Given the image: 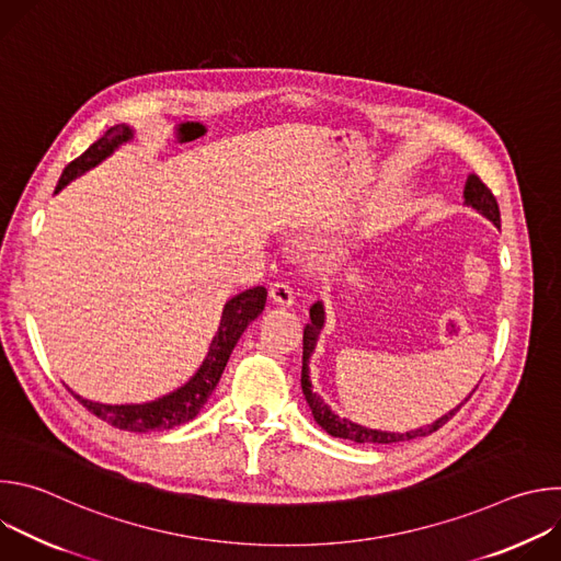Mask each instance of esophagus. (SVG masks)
<instances>
[{
	"label": "esophagus",
	"instance_id": "34e87169",
	"mask_svg": "<svg viewBox=\"0 0 561 561\" xmlns=\"http://www.w3.org/2000/svg\"><path fill=\"white\" fill-rule=\"evenodd\" d=\"M271 299L277 306H293L295 304V293L286 282H275L271 286Z\"/></svg>",
	"mask_w": 561,
	"mask_h": 561
}]
</instances>
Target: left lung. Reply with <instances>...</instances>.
Segmentation results:
<instances>
[{
    "label": "left lung",
    "instance_id": "left-lung-1",
    "mask_svg": "<svg viewBox=\"0 0 561 561\" xmlns=\"http://www.w3.org/2000/svg\"><path fill=\"white\" fill-rule=\"evenodd\" d=\"M463 204L470 206L472 210H477L482 217H486L495 228L502 226L500 219V206L497 199L493 197V193L482 184L477 175H468L466 186H463ZM327 327V310H324V301H314L310 306V322L304 329V355H301V390L306 402L312 411L314 422L322 426L331 437H340V439H348V442H357V444H394V442H409V439H417V437H428L431 433L439 431L466 402L470 399V394L477 390V386L468 392V397H463V402L457 404L455 409H450L446 415L437 417L433 424L420 426V428H411L407 433H394V431H379V428H370V426H362L348 417L337 415L322 397H319L312 390V381H310V357L317 348L319 335H322Z\"/></svg>",
    "mask_w": 561,
    "mask_h": 561
}]
</instances>
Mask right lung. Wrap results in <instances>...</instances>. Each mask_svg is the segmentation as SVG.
Returning a JSON list of instances; mask_svg holds the SVG:
<instances>
[{
	"instance_id": "add662e5",
	"label": "right lung",
	"mask_w": 561,
	"mask_h": 561,
	"mask_svg": "<svg viewBox=\"0 0 561 561\" xmlns=\"http://www.w3.org/2000/svg\"><path fill=\"white\" fill-rule=\"evenodd\" d=\"M135 137V128L130 124H117L111 126L93 146H89L87 152L79 154L75 162H70L55 188V195L66 188L72 180L82 178L91 169L100 167L104 159H108L119 146L128 144ZM266 288L255 286L244 293H239L230 297L224 304L221 319L217 333L208 346V353L199 368L193 373V377L182 383L180 388L152 399V402H141V404H102L93 402V399H87L82 394H77L70 390L79 402H82L93 415L100 420L113 424L115 428L130 431V433H150V431H171L175 426H182L191 420L197 417V413L204 409L208 402V397L213 394L228 357L232 348L237 346L239 337L249 329L251 322H255L257 314H262L266 306Z\"/></svg>"
}]
</instances>
